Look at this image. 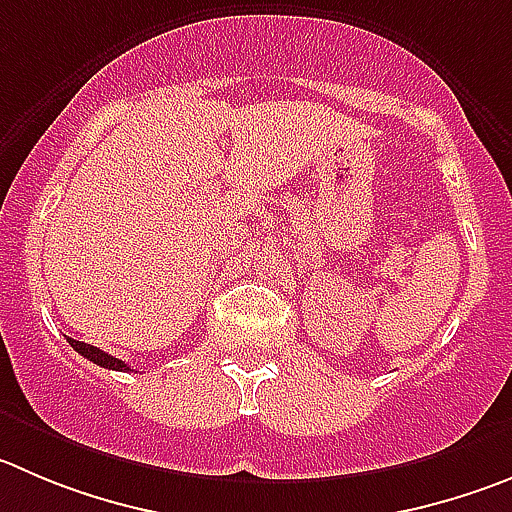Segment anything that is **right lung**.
Wrapping results in <instances>:
<instances>
[{
	"label": "right lung",
	"instance_id": "1",
	"mask_svg": "<svg viewBox=\"0 0 512 512\" xmlns=\"http://www.w3.org/2000/svg\"><path fill=\"white\" fill-rule=\"evenodd\" d=\"M70 346L75 348V351L80 353L83 358H88V361H93V364L103 366V369H113V371H131V366L126 364V361H121V358L111 356V353L100 351V348L90 346V343H83V341H75V338H68Z\"/></svg>",
	"mask_w": 512,
	"mask_h": 512
}]
</instances>
